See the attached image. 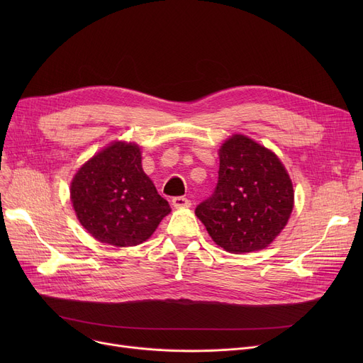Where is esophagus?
Wrapping results in <instances>:
<instances>
[{"instance_id": "obj_1", "label": "esophagus", "mask_w": 363, "mask_h": 363, "mask_svg": "<svg viewBox=\"0 0 363 363\" xmlns=\"http://www.w3.org/2000/svg\"><path fill=\"white\" fill-rule=\"evenodd\" d=\"M172 204H174V207H189L191 206V200H188L186 197H174L172 199Z\"/></svg>"}]
</instances>
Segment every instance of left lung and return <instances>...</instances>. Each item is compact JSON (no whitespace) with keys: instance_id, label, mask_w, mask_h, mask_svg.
<instances>
[{"instance_id":"1","label":"left lung","mask_w":363,"mask_h":363,"mask_svg":"<svg viewBox=\"0 0 363 363\" xmlns=\"http://www.w3.org/2000/svg\"><path fill=\"white\" fill-rule=\"evenodd\" d=\"M218 184L196 207L197 218L222 249L241 255L264 249L287 225L293 184L279 159L244 135L219 150Z\"/></svg>"}]
</instances>
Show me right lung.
I'll use <instances>...</instances> for the list:
<instances>
[{"label":"right lung","mask_w":363,"mask_h":363,"mask_svg":"<svg viewBox=\"0 0 363 363\" xmlns=\"http://www.w3.org/2000/svg\"><path fill=\"white\" fill-rule=\"evenodd\" d=\"M70 199L85 230L116 247L141 244L170 212L144 174L135 144L114 143L88 160L72 181Z\"/></svg>","instance_id":"add662e5"}]
</instances>
